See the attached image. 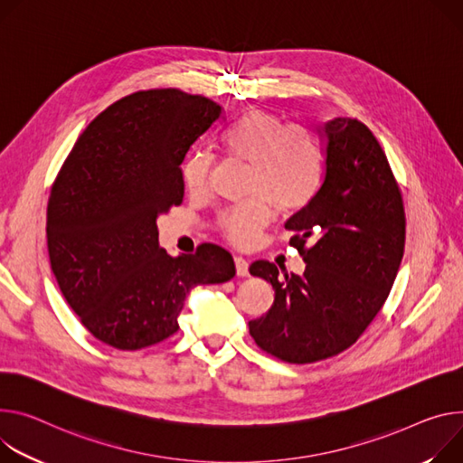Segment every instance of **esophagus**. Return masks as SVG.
Instances as JSON below:
<instances>
[{"label":"esophagus","mask_w":463,"mask_h":463,"mask_svg":"<svg viewBox=\"0 0 463 463\" xmlns=\"http://www.w3.org/2000/svg\"><path fill=\"white\" fill-rule=\"evenodd\" d=\"M234 264H236V273H238V277H247V275H249V264H247L245 259L236 257V259H234Z\"/></svg>","instance_id":"34e87169"}]
</instances>
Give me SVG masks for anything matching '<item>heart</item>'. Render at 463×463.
<instances>
[{"mask_svg":"<svg viewBox=\"0 0 463 463\" xmlns=\"http://www.w3.org/2000/svg\"><path fill=\"white\" fill-rule=\"evenodd\" d=\"M222 144L231 156L249 164L247 194H253L218 218V229L231 243L250 245L271 222L273 208L282 216L296 214L316 195L323 155L305 128L284 125L269 110L250 109L223 131ZM213 167V155L194 151L183 165L186 188L203 192Z\"/></svg>","mask_w":463,"mask_h":463,"instance_id":"obj_1","label":"heart"}]
</instances>
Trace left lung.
<instances>
[{"mask_svg":"<svg viewBox=\"0 0 463 463\" xmlns=\"http://www.w3.org/2000/svg\"><path fill=\"white\" fill-rule=\"evenodd\" d=\"M321 137V186L284 225L305 273L282 277L268 260L249 268L275 289L273 307L249 321V332L289 364L349 349L386 303L404 255L402 197L381 144L362 121L342 116L323 123Z\"/></svg>","mask_w":463,"mask_h":463,"instance_id":"obj_1","label":"left lung"}]
</instances>
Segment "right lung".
I'll return each mask as SVG.
<instances>
[{"label":"right lung","mask_w":463,"mask_h":463,"mask_svg":"<svg viewBox=\"0 0 463 463\" xmlns=\"http://www.w3.org/2000/svg\"><path fill=\"white\" fill-rule=\"evenodd\" d=\"M222 116L208 98L175 89L137 92L80 133L52 186L48 250L64 299L94 338L121 349L177 332L192 288L236 275L229 250L203 243L170 257L156 220L181 204V164Z\"/></svg>","instance_id":"obj_1"}]
</instances>
